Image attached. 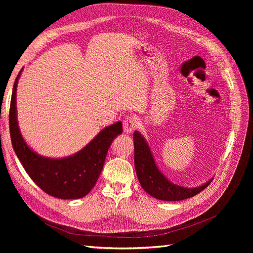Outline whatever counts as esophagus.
Here are the masks:
<instances>
[{
  "instance_id": "34e87169",
  "label": "esophagus",
  "mask_w": 253,
  "mask_h": 253,
  "mask_svg": "<svg viewBox=\"0 0 253 253\" xmlns=\"http://www.w3.org/2000/svg\"><path fill=\"white\" fill-rule=\"evenodd\" d=\"M137 127V122L135 118H132V117H127L124 121H123V130H124V133L126 134H130L133 132Z\"/></svg>"
}]
</instances>
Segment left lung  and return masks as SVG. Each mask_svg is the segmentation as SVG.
<instances>
[{"label":"left lung","mask_w":253,"mask_h":253,"mask_svg":"<svg viewBox=\"0 0 253 253\" xmlns=\"http://www.w3.org/2000/svg\"><path fill=\"white\" fill-rule=\"evenodd\" d=\"M134 165L142 189L152 197L163 201H180L204 190L213 177L195 188H185L170 181L159 169L150 145L140 132L133 133Z\"/></svg>","instance_id":"8db88e82"}]
</instances>
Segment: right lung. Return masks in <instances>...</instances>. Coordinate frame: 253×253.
Listing matches in <instances>:
<instances>
[{
	"instance_id": "right-lung-1",
	"label": "right lung",
	"mask_w": 253,
	"mask_h": 253,
	"mask_svg": "<svg viewBox=\"0 0 253 253\" xmlns=\"http://www.w3.org/2000/svg\"><path fill=\"white\" fill-rule=\"evenodd\" d=\"M23 68L13 86L9 124L12 147L33 181L48 195L70 200L85 197L94 188L113 140L123 132L122 123L103 128L85 147L74 155L50 158L38 154L24 140L18 125L16 91Z\"/></svg>"
}]
</instances>
